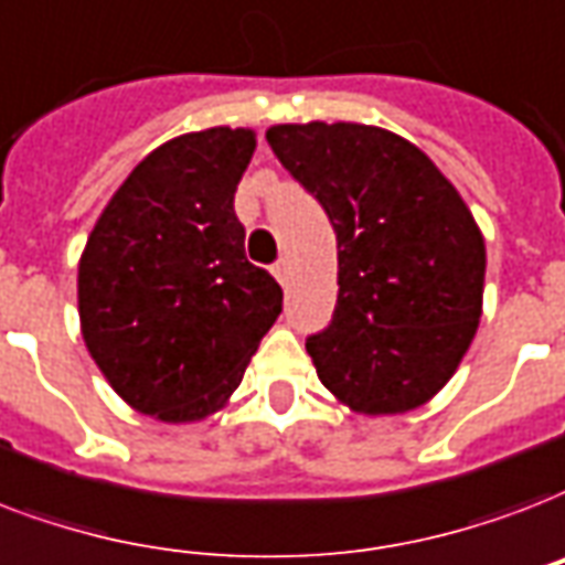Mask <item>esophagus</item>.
<instances>
[{
    "mask_svg": "<svg viewBox=\"0 0 565 565\" xmlns=\"http://www.w3.org/2000/svg\"><path fill=\"white\" fill-rule=\"evenodd\" d=\"M273 273H275V278H278V284H281V287H287V281H290V260H287V257H281V260L273 266Z\"/></svg>",
    "mask_w": 565,
    "mask_h": 565,
    "instance_id": "esophagus-1",
    "label": "esophagus"
}]
</instances>
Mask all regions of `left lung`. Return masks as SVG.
Listing matches in <instances>:
<instances>
[{"label":"left lung","mask_w":565,"mask_h":565,"mask_svg":"<svg viewBox=\"0 0 565 565\" xmlns=\"http://www.w3.org/2000/svg\"><path fill=\"white\" fill-rule=\"evenodd\" d=\"M281 166L338 234V305L308 338L331 394L361 415L424 406L483 313L486 245L471 210L412 141L367 124H278Z\"/></svg>","instance_id":"obj_1"}]
</instances>
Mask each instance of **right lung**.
Listing matches in <instances>:
<instances>
[{"label": "right lung", "instance_id": "obj_1", "mask_svg": "<svg viewBox=\"0 0 565 565\" xmlns=\"http://www.w3.org/2000/svg\"><path fill=\"white\" fill-rule=\"evenodd\" d=\"M252 129L159 145L97 218L79 260L85 347L141 415L201 420L225 406L281 313L273 275L245 257L234 192Z\"/></svg>", "mask_w": 565, "mask_h": 565}]
</instances>
